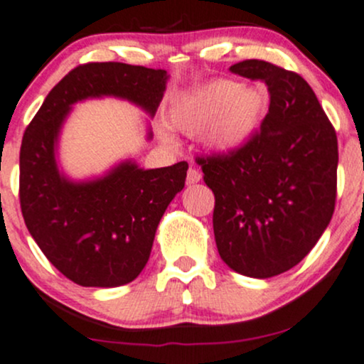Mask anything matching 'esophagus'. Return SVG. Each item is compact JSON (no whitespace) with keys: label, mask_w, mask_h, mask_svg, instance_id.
I'll list each match as a JSON object with an SVG mask.
<instances>
[{"label":"esophagus","mask_w":364,"mask_h":364,"mask_svg":"<svg viewBox=\"0 0 364 364\" xmlns=\"http://www.w3.org/2000/svg\"><path fill=\"white\" fill-rule=\"evenodd\" d=\"M200 179H202L200 171L195 169V167H190L188 173H186V183H188V185H195V183H198Z\"/></svg>","instance_id":"34e87169"}]
</instances>
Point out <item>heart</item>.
Returning <instances> with one entry per match:
<instances>
[{"label":"heart","mask_w":364,"mask_h":364,"mask_svg":"<svg viewBox=\"0 0 364 364\" xmlns=\"http://www.w3.org/2000/svg\"><path fill=\"white\" fill-rule=\"evenodd\" d=\"M267 91L230 79H218L179 98L171 109V124L183 133L197 136L205 129V141L218 151H231L245 145L261 124L267 107ZM164 141L173 136L162 129Z\"/></svg>","instance_id":"obj_1"}]
</instances>
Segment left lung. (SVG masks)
I'll return each mask as SVG.
<instances>
[{
	"mask_svg": "<svg viewBox=\"0 0 364 364\" xmlns=\"http://www.w3.org/2000/svg\"><path fill=\"white\" fill-rule=\"evenodd\" d=\"M230 70L264 82L269 109L245 145L195 162L215 198L221 259L245 277L271 278L299 264L333 215L337 133L297 72L264 60H243Z\"/></svg>",
	"mask_w": 364,
	"mask_h": 364,
	"instance_id": "1",
	"label": "left lung"
}]
</instances>
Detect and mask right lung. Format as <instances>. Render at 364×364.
<instances>
[{
	"label": "right lung",
	"instance_id": "obj_1",
	"mask_svg": "<svg viewBox=\"0 0 364 364\" xmlns=\"http://www.w3.org/2000/svg\"><path fill=\"white\" fill-rule=\"evenodd\" d=\"M167 72L121 62L72 69L48 93L20 146L18 198L23 221L48 261L81 287L133 282L149 262L159 221L183 190L188 162L143 171L124 162L105 178L70 183L60 176L55 141L72 103L114 95L151 115Z\"/></svg>",
	"mask_w": 364,
	"mask_h": 364
}]
</instances>
